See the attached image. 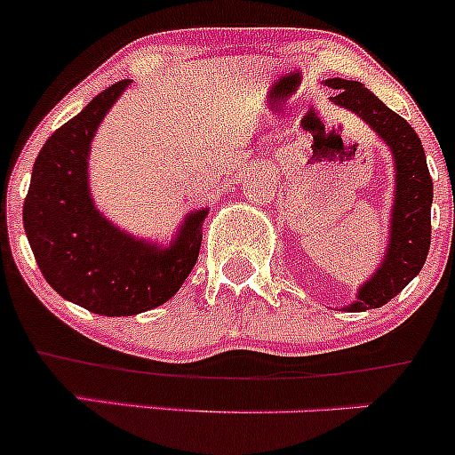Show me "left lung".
Listing matches in <instances>:
<instances>
[{
  "instance_id": "obj_1",
  "label": "left lung",
  "mask_w": 455,
  "mask_h": 455,
  "mask_svg": "<svg viewBox=\"0 0 455 455\" xmlns=\"http://www.w3.org/2000/svg\"><path fill=\"white\" fill-rule=\"evenodd\" d=\"M323 84L334 90L330 103L356 114L387 145L394 160V200L383 259L370 279L356 288L355 301L343 306L347 313H365L394 299L423 268L431 242L434 182L420 139L405 118L392 112L359 81L334 76Z\"/></svg>"
}]
</instances>
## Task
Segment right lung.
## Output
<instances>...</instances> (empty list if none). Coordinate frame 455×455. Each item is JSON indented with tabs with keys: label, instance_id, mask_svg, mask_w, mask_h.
<instances>
[{
	"label": "right lung",
	"instance_id": "1",
	"mask_svg": "<svg viewBox=\"0 0 455 455\" xmlns=\"http://www.w3.org/2000/svg\"><path fill=\"white\" fill-rule=\"evenodd\" d=\"M132 81H118L59 127L35 160L24 228L45 282L72 304L132 316L172 299L198 261L209 209L185 215L167 242L145 240L105 218L90 191L96 130Z\"/></svg>",
	"mask_w": 455,
	"mask_h": 455
}]
</instances>
